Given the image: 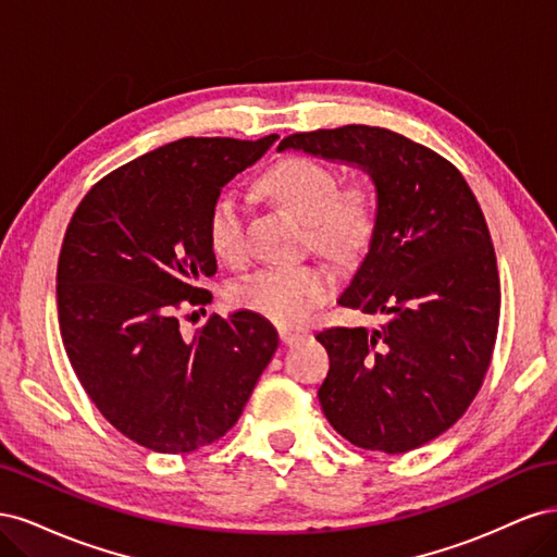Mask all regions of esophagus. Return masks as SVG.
Segmentation results:
<instances>
[{"instance_id": "esophagus-1", "label": "esophagus", "mask_w": 557, "mask_h": 557, "mask_svg": "<svg viewBox=\"0 0 557 557\" xmlns=\"http://www.w3.org/2000/svg\"><path fill=\"white\" fill-rule=\"evenodd\" d=\"M305 332H293V330H281V342L285 344V346H293V344H297V342H301L305 339Z\"/></svg>"}]
</instances>
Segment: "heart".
Returning a JSON list of instances; mask_svg holds the SVG:
<instances>
[{
  "label": "heart",
  "mask_w": 557,
  "mask_h": 557,
  "mask_svg": "<svg viewBox=\"0 0 557 557\" xmlns=\"http://www.w3.org/2000/svg\"><path fill=\"white\" fill-rule=\"evenodd\" d=\"M260 188L283 209L307 223L315 250L348 260L369 244L374 232L372 193L352 185L339 193V178L330 166L311 158L290 156L262 174ZM209 246L218 258L232 260L244 250V215L232 195H218L207 218ZM332 290V276L323 267H272L248 276L234 290L242 307L260 313L281 327L307 323L311 311Z\"/></svg>",
  "instance_id": "1"
}]
</instances>
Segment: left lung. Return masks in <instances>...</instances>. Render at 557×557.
I'll return each mask as SVG.
<instances>
[{"mask_svg":"<svg viewBox=\"0 0 557 557\" xmlns=\"http://www.w3.org/2000/svg\"><path fill=\"white\" fill-rule=\"evenodd\" d=\"M278 150L352 164L376 188L369 250L339 305L387 320L315 334L330 356L325 418L364 450L436 440L476 397L499 325L495 248L474 193L448 160L383 127L299 132Z\"/></svg>","mask_w":557,"mask_h":557,"instance_id":"1","label":"left lung"}]
</instances>
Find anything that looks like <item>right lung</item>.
Masks as SVG:
<instances>
[{
  "mask_svg": "<svg viewBox=\"0 0 557 557\" xmlns=\"http://www.w3.org/2000/svg\"><path fill=\"white\" fill-rule=\"evenodd\" d=\"M278 137H185L123 164L83 197L58 260L62 344L95 407L127 440L190 453L237 423L278 348L256 311L211 315L185 339L178 313L209 305L213 199Z\"/></svg>",
  "mask_w": 557,
  "mask_h": 557,
  "instance_id": "1",
  "label": "right lung"
}]
</instances>
